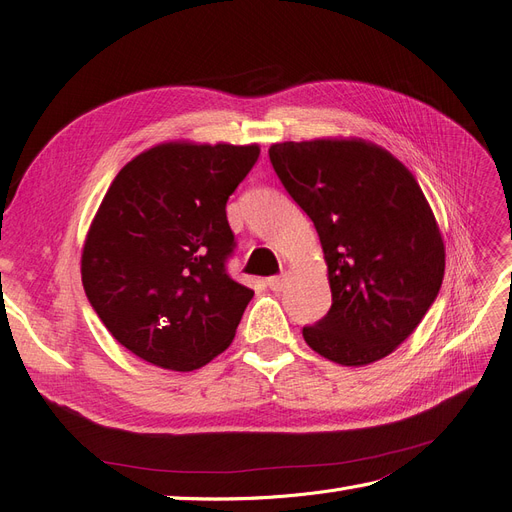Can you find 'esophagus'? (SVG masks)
<instances>
[{
  "label": "esophagus",
  "mask_w": 512,
  "mask_h": 512,
  "mask_svg": "<svg viewBox=\"0 0 512 512\" xmlns=\"http://www.w3.org/2000/svg\"><path fill=\"white\" fill-rule=\"evenodd\" d=\"M286 282H288V275H286V273H282V275H273V277H269V280H267V286H269L271 290H275V292H280V290L286 286Z\"/></svg>",
  "instance_id": "obj_1"
}]
</instances>
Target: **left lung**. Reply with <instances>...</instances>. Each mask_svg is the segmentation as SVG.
<instances>
[{"instance_id": "1", "label": "left lung", "mask_w": 512, "mask_h": 512, "mask_svg": "<svg viewBox=\"0 0 512 512\" xmlns=\"http://www.w3.org/2000/svg\"><path fill=\"white\" fill-rule=\"evenodd\" d=\"M277 177L314 222L327 260L333 305L307 346L361 367L412 335L444 277V241L414 175L363 138L275 143Z\"/></svg>"}]
</instances>
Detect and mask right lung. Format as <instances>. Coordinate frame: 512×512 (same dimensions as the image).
I'll return each instance as SVG.
<instances>
[{
    "label": "right lung",
    "mask_w": 512,
    "mask_h": 512,
    "mask_svg": "<svg viewBox=\"0 0 512 512\" xmlns=\"http://www.w3.org/2000/svg\"><path fill=\"white\" fill-rule=\"evenodd\" d=\"M258 145L162 143L113 179L81 256L91 307L143 361L192 371L224 352L254 290L232 280L226 200Z\"/></svg>",
    "instance_id": "add662e5"
}]
</instances>
